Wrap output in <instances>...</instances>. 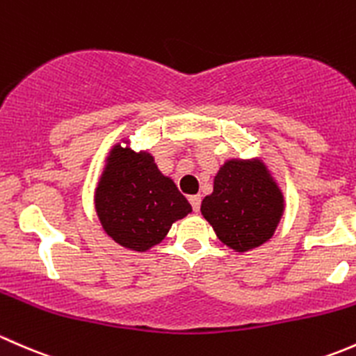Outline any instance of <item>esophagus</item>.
I'll return each instance as SVG.
<instances>
[{
  "instance_id": "1",
  "label": "esophagus",
  "mask_w": 356,
  "mask_h": 356,
  "mask_svg": "<svg viewBox=\"0 0 356 356\" xmlns=\"http://www.w3.org/2000/svg\"><path fill=\"white\" fill-rule=\"evenodd\" d=\"M188 200H190V204H192L193 211L199 212V209H200V202H202V197H200V195H190V197H188Z\"/></svg>"
}]
</instances>
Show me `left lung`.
<instances>
[{
	"mask_svg": "<svg viewBox=\"0 0 356 356\" xmlns=\"http://www.w3.org/2000/svg\"><path fill=\"white\" fill-rule=\"evenodd\" d=\"M200 212L226 247L245 254L273 238L284 214V195L260 157H234L216 173Z\"/></svg>",
	"mask_w": 356,
	"mask_h": 356,
	"instance_id": "obj_1",
	"label": "left lung"
}]
</instances>
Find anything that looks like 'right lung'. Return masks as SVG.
Instances as JSON below:
<instances>
[{
  "mask_svg": "<svg viewBox=\"0 0 356 356\" xmlns=\"http://www.w3.org/2000/svg\"><path fill=\"white\" fill-rule=\"evenodd\" d=\"M94 205L102 229L134 252L161 243L175 221L192 212L170 177L157 168L149 151L135 152L123 138L109 151L99 177Z\"/></svg>",
  "mask_w": 356,
  "mask_h": 356,
  "instance_id": "right-lung-1",
  "label": "right lung"
}]
</instances>
